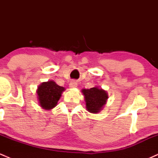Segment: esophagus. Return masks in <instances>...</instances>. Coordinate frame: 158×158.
Listing matches in <instances>:
<instances>
[{"label": "esophagus", "mask_w": 158, "mask_h": 158, "mask_svg": "<svg viewBox=\"0 0 158 158\" xmlns=\"http://www.w3.org/2000/svg\"><path fill=\"white\" fill-rule=\"evenodd\" d=\"M78 83L76 81H71L70 83V88H76L77 86Z\"/></svg>", "instance_id": "34e87169"}]
</instances>
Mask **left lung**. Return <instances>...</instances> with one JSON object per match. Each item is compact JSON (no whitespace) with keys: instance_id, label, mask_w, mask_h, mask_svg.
I'll return each mask as SVG.
<instances>
[{"instance_id":"1","label":"left lung","mask_w":158,"mask_h":158,"mask_svg":"<svg viewBox=\"0 0 158 158\" xmlns=\"http://www.w3.org/2000/svg\"><path fill=\"white\" fill-rule=\"evenodd\" d=\"M82 93L85 96L86 108L90 113H97L102 109L106 104L108 94L102 89H99L97 87L90 89H83Z\"/></svg>"}]
</instances>
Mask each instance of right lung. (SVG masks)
I'll use <instances>...</instances> for the list:
<instances>
[{"instance_id":"right-lung-1","label":"right lung","mask_w":158,"mask_h":158,"mask_svg":"<svg viewBox=\"0 0 158 158\" xmlns=\"http://www.w3.org/2000/svg\"><path fill=\"white\" fill-rule=\"evenodd\" d=\"M64 90V88L56 84L53 81L43 82L37 90L39 103L41 108L47 110L54 108Z\"/></svg>"}]
</instances>
